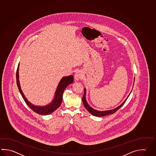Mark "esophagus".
Returning a JSON list of instances; mask_svg holds the SVG:
<instances>
[{"label": "esophagus", "mask_w": 156, "mask_h": 156, "mask_svg": "<svg viewBox=\"0 0 156 156\" xmlns=\"http://www.w3.org/2000/svg\"><path fill=\"white\" fill-rule=\"evenodd\" d=\"M83 78V72L81 70H78L76 72L74 75V79L76 80H82Z\"/></svg>", "instance_id": "esophagus-1"}]
</instances>
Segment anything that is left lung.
Instances as JSON below:
<instances>
[{
  "mask_svg": "<svg viewBox=\"0 0 156 156\" xmlns=\"http://www.w3.org/2000/svg\"><path fill=\"white\" fill-rule=\"evenodd\" d=\"M130 94L128 95L127 98L125 99V101H124V102H123V103L121 104V105H119L117 108H115V109H112V110L105 111H97V110L94 109L93 108L90 107L89 106V105L87 103V101H86V88H84V92L83 97H82V101H83V105H84V107L86 108V109H87L88 111L89 112V113H90L91 115H94V116H96V117H103V116H105V115H111V114L115 113V112L118 111L119 108H121L122 105H124V103L127 101V99L128 98L129 95H130Z\"/></svg>",
  "mask_w": 156,
  "mask_h": 156,
  "instance_id": "1",
  "label": "left lung"
}]
</instances>
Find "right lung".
<instances>
[{
  "label": "right lung",
  "mask_w": 156,
  "mask_h": 156,
  "mask_svg": "<svg viewBox=\"0 0 156 156\" xmlns=\"http://www.w3.org/2000/svg\"><path fill=\"white\" fill-rule=\"evenodd\" d=\"M19 63L16 70V84L18 87L19 92L22 96L26 104L29 107V108H30L32 111L37 113V114L41 115H49L59 108L61 106V103L62 102L63 94L64 90L67 88V86L73 82L74 78L73 76H64L63 78H62V80L58 85L57 88L55 93V97L53 99L51 103H50V104L45 106H36V105H33L31 103L29 102L27 99L26 98L25 95H24L22 90L21 89L20 83H19Z\"/></svg>",
  "instance_id": "obj_1"
}]
</instances>
